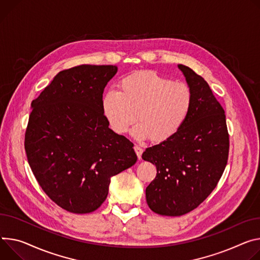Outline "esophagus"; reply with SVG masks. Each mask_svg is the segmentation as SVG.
<instances>
[{
  "instance_id": "obj_1",
  "label": "esophagus",
  "mask_w": 260,
  "mask_h": 260,
  "mask_svg": "<svg viewBox=\"0 0 260 260\" xmlns=\"http://www.w3.org/2000/svg\"><path fill=\"white\" fill-rule=\"evenodd\" d=\"M134 149H135L136 154H137V156H138L139 159H140L141 157H142V153H143V148H142V147L139 146V145H135Z\"/></svg>"
}]
</instances>
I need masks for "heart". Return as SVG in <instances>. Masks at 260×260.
Listing matches in <instances>:
<instances>
[{
    "instance_id": "1",
    "label": "heart",
    "mask_w": 260,
    "mask_h": 260,
    "mask_svg": "<svg viewBox=\"0 0 260 260\" xmlns=\"http://www.w3.org/2000/svg\"><path fill=\"white\" fill-rule=\"evenodd\" d=\"M193 105L187 85L173 83L152 72L131 75L119 84V91L109 90L102 99V111L113 132L118 135L132 129L136 140L150 138L162 142L173 137L184 124Z\"/></svg>"
}]
</instances>
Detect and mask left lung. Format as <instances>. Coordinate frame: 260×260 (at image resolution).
<instances>
[{"label":"left lung","mask_w":260,"mask_h":260,"mask_svg":"<svg viewBox=\"0 0 260 260\" xmlns=\"http://www.w3.org/2000/svg\"><path fill=\"white\" fill-rule=\"evenodd\" d=\"M178 68L193 94L190 115L173 137L142 154L157 171L146 187L147 204L156 214L170 217L187 214L209 196L229 152L224 109L202 77L185 65L178 64Z\"/></svg>","instance_id":"1"}]
</instances>
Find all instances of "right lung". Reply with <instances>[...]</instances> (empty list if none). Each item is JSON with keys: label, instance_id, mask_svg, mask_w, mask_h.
Here are the masks:
<instances>
[{"label": "right lung", "instance_id": "right-lung-1", "mask_svg": "<svg viewBox=\"0 0 260 260\" xmlns=\"http://www.w3.org/2000/svg\"><path fill=\"white\" fill-rule=\"evenodd\" d=\"M115 65H80L60 72L31 104L25 149L44 193L74 214L96 210L111 177L137 161L134 144L114 133L102 111Z\"/></svg>", "mask_w": 260, "mask_h": 260}]
</instances>
